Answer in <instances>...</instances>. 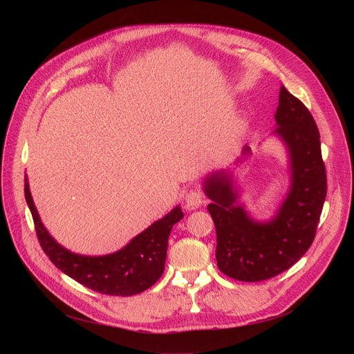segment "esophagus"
<instances>
[{
    "mask_svg": "<svg viewBox=\"0 0 354 354\" xmlns=\"http://www.w3.org/2000/svg\"><path fill=\"white\" fill-rule=\"evenodd\" d=\"M203 201H205V196H203L201 191H196V189H192L185 195V205H187L188 209L199 208L203 203Z\"/></svg>",
    "mask_w": 354,
    "mask_h": 354,
    "instance_id": "34e87169",
    "label": "esophagus"
}]
</instances>
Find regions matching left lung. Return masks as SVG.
I'll list each match as a JSON object with an SVG mask.
<instances>
[{
	"mask_svg": "<svg viewBox=\"0 0 354 354\" xmlns=\"http://www.w3.org/2000/svg\"><path fill=\"white\" fill-rule=\"evenodd\" d=\"M275 122L274 133L288 152L291 183L270 221L252 219L238 202L239 194L230 169L203 179V192L212 201L208 211L216 230L218 268L239 281L268 280L299 261L313 244L327 194L317 124L308 109L284 86L280 88ZM250 155L251 149L245 146L243 156Z\"/></svg>",
	"mask_w": 354,
	"mask_h": 354,
	"instance_id": "1",
	"label": "left lung"
}]
</instances>
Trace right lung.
<instances>
[{
  "mask_svg": "<svg viewBox=\"0 0 354 354\" xmlns=\"http://www.w3.org/2000/svg\"><path fill=\"white\" fill-rule=\"evenodd\" d=\"M24 195L37 238L50 261L73 280L106 295L129 297L152 287L163 274L167 238L172 227L183 218L180 207H176L122 250L109 255L87 257L66 250L44 228L31 198L27 175L24 176Z\"/></svg>",
  "mask_w": 354,
  "mask_h": 354,
  "instance_id": "add662e5",
  "label": "right lung"
}]
</instances>
